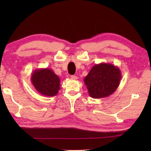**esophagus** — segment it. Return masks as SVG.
<instances>
[{
  "label": "esophagus",
  "mask_w": 151,
  "mask_h": 151,
  "mask_svg": "<svg viewBox=\"0 0 151 151\" xmlns=\"http://www.w3.org/2000/svg\"><path fill=\"white\" fill-rule=\"evenodd\" d=\"M70 78L76 80V79L78 78V77H77V76H75V75H71V76H70Z\"/></svg>",
  "instance_id": "esophagus-1"
}]
</instances>
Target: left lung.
<instances>
[{
	"label": "left lung",
	"instance_id": "obj_1",
	"mask_svg": "<svg viewBox=\"0 0 151 151\" xmlns=\"http://www.w3.org/2000/svg\"><path fill=\"white\" fill-rule=\"evenodd\" d=\"M121 79L118 67L108 63L95 65L84 79L89 95L93 99L107 97L116 91Z\"/></svg>",
	"mask_w": 151,
	"mask_h": 151
}]
</instances>
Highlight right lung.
Instances as JSON below:
<instances>
[{
	"label": "right lung",
	"mask_w": 151,
	"mask_h": 151,
	"mask_svg": "<svg viewBox=\"0 0 151 151\" xmlns=\"http://www.w3.org/2000/svg\"><path fill=\"white\" fill-rule=\"evenodd\" d=\"M31 82L34 88L41 95L54 97L60 89V79L49 68L37 69L32 73Z\"/></svg>",
	"instance_id": "add662e5"
}]
</instances>
